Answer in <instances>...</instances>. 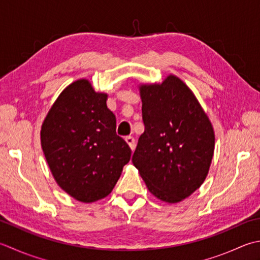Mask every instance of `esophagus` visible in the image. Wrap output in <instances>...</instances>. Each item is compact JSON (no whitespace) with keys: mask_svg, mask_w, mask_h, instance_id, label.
Returning <instances> with one entry per match:
<instances>
[{"mask_svg":"<svg viewBox=\"0 0 260 260\" xmlns=\"http://www.w3.org/2000/svg\"><path fill=\"white\" fill-rule=\"evenodd\" d=\"M125 141H126V143L129 145L131 150H132V151H134V150H135V146H136V144H135V139H134V137H132V136H127L126 139H125Z\"/></svg>","mask_w":260,"mask_h":260,"instance_id":"obj_1","label":"esophagus"}]
</instances>
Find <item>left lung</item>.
I'll list each match as a JSON object with an SVG mask.
<instances>
[{"instance_id":"8db88e82","label":"left lung","mask_w":260,"mask_h":260,"mask_svg":"<svg viewBox=\"0 0 260 260\" xmlns=\"http://www.w3.org/2000/svg\"><path fill=\"white\" fill-rule=\"evenodd\" d=\"M139 90L145 129L132 161L152 195L169 204L179 203L206 179L214 154V128L178 76L140 84Z\"/></svg>"}]
</instances>
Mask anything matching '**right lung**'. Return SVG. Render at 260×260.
<instances>
[{
	"mask_svg": "<svg viewBox=\"0 0 260 260\" xmlns=\"http://www.w3.org/2000/svg\"><path fill=\"white\" fill-rule=\"evenodd\" d=\"M107 99L88 79L76 80L57 96L40 129L55 181L82 203L108 196L131 159L128 144L116 134V117Z\"/></svg>",
	"mask_w": 260,
	"mask_h": 260,
	"instance_id": "1",
	"label": "right lung"
}]
</instances>
